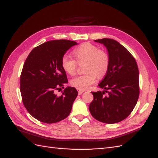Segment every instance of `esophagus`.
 <instances>
[{
    "instance_id": "obj_1",
    "label": "esophagus",
    "mask_w": 158,
    "mask_h": 158,
    "mask_svg": "<svg viewBox=\"0 0 158 158\" xmlns=\"http://www.w3.org/2000/svg\"><path fill=\"white\" fill-rule=\"evenodd\" d=\"M77 90H78V94L79 95H81L84 92V90H82V89H77Z\"/></svg>"
}]
</instances>
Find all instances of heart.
Instances as JSON below:
<instances>
[{
    "instance_id": "b5f03b06",
    "label": "heart",
    "mask_w": 158,
    "mask_h": 158,
    "mask_svg": "<svg viewBox=\"0 0 158 158\" xmlns=\"http://www.w3.org/2000/svg\"><path fill=\"white\" fill-rule=\"evenodd\" d=\"M73 54L78 63L85 62L83 74L76 76L70 81L74 87L80 89H86L96 81L97 76L103 77L107 73L109 65V55L106 51L99 49L96 45L90 43H84L76 48ZM62 68L69 75L76 73L77 63L67 55L61 60Z\"/></svg>"
}]
</instances>
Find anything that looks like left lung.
<instances>
[{
	"label": "left lung",
	"instance_id": "obj_1",
	"mask_svg": "<svg viewBox=\"0 0 158 158\" xmlns=\"http://www.w3.org/2000/svg\"><path fill=\"white\" fill-rule=\"evenodd\" d=\"M94 41L108 52L109 69L98 85L103 92H92L94 100L89 112L96 120L107 124L121 122L131 114L139 96V73L129 51L117 41L103 38ZM106 92L107 95L104 94Z\"/></svg>",
	"mask_w": 158,
	"mask_h": 158
}]
</instances>
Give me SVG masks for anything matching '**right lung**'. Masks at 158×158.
Returning a JSON list of instances; mask_svg holds the SVG:
<instances>
[{"mask_svg": "<svg viewBox=\"0 0 158 158\" xmlns=\"http://www.w3.org/2000/svg\"><path fill=\"white\" fill-rule=\"evenodd\" d=\"M77 44L65 40L49 41L36 47L27 57L20 76V92L24 107L37 120L55 123L70 113L77 90L66 87L59 97L55 91L68 83L61 60L70 47Z\"/></svg>", "mask_w": 158, "mask_h": 158, "instance_id": "1", "label": "right lung"}]
</instances>
